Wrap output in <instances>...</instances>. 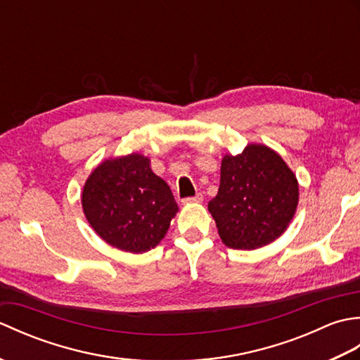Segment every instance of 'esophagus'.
Segmentation results:
<instances>
[{
  "instance_id": "obj_1",
  "label": "esophagus",
  "mask_w": 360,
  "mask_h": 360,
  "mask_svg": "<svg viewBox=\"0 0 360 360\" xmlns=\"http://www.w3.org/2000/svg\"><path fill=\"white\" fill-rule=\"evenodd\" d=\"M202 200H204L202 193H196L195 196L184 198V200H182V202H184V204H188V202H202Z\"/></svg>"
}]
</instances>
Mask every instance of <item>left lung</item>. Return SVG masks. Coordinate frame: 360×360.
Returning a JSON list of instances; mask_svg holds the SVG:
<instances>
[{
  "label": "left lung",
  "instance_id": "1",
  "mask_svg": "<svg viewBox=\"0 0 360 360\" xmlns=\"http://www.w3.org/2000/svg\"><path fill=\"white\" fill-rule=\"evenodd\" d=\"M298 202V184L277 153L249 145L241 155L224 156L218 195L209 202L227 248L266 246L286 231Z\"/></svg>",
  "mask_w": 360,
  "mask_h": 360
}]
</instances>
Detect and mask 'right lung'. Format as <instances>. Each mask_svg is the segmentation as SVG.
<instances>
[{
    "label": "right lung",
    "mask_w": 360,
    "mask_h": 360,
    "mask_svg": "<svg viewBox=\"0 0 360 360\" xmlns=\"http://www.w3.org/2000/svg\"><path fill=\"white\" fill-rule=\"evenodd\" d=\"M82 205L102 240L133 254L155 248L178 212L170 187L141 155L98 165L83 187Z\"/></svg>",
    "instance_id": "obj_1"
}]
</instances>
